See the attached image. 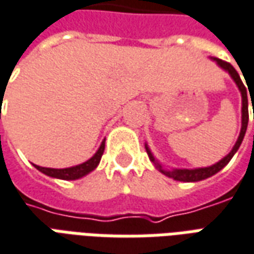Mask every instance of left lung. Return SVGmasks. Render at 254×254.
Segmentation results:
<instances>
[{"label": "left lung", "mask_w": 254, "mask_h": 254, "mask_svg": "<svg viewBox=\"0 0 254 254\" xmlns=\"http://www.w3.org/2000/svg\"><path fill=\"white\" fill-rule=\"evenodd\" d=\"M217 62V64L220 67H223L224 70L230 72V75L232 77V79L235 81V84L238 85L239 90H241V93H242V127H241V133H239V137L237 140V143L234 145V148L231 150V152L224 157L221 161H219L217 164L212 165V166H209V168H199V169H175V170H162L161 168V165L158 164L157 161H155V158L152 157L151 151L148 150V147H145V150H147V154H148V157L151 159L154 164L157 165V168L164 175H166L168 177H172V179H175V180H179V182H199V180H203V179H207V177L213 176L216 175L219 170H221L224 166H226L230 161H231V158L234 157V154L238 151L239 145L242 143V140L245 137V133H246V127H248V121H249V111H248V92H246V88H245L244 82H242V79L239 77V74L237 72V70L232 67L228 62H224V60L221 59H214ZM253 118H254V107H253Z\"/></svg>", "instance_id": "obj_1"}]
</instances>
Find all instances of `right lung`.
Instances as JSON below:
<instances>
[{
  "mask_svg": "<svg viewBox=\"0 0 254 254\" xmlns=\"http://www.w3.org/2000/svg\"><path fill=\"white\" fill-rule=\"evenodd\" d=\"M103 152H104V141L100 145V148L97 150L96 154L90 158V159H88L86 162H84V164L72 166V168H65V169L42 168V166H38V165H35V168L51 177H56V179H62V180H77L79 177L88 175L93 169H96V166L100 162V159H102Z\"/></svg>",
  "mask_w": 254,
  "mask_h": 254,
  "instance_id": "add662e5",
  "label": "right lung"
}]
</instances>
